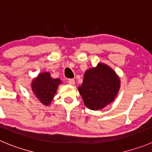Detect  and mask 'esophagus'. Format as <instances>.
<instances>
[{
  "mask_svg": "<svg viewBox=\"0 0 152 152\" xmlns=\"http://www.w3.org/2000/svg\"><path fill=\"white\" fill-rule=\"evenodd\" d=\"M68 83H69V85H70V86H74L75 80L73 79H69V80H68Z\"/></svg>",
  "mask_w": 152,
  "mask_h": 152,
  "instance_id": "34e87169",
  "label": "esophagus"
}]
</instances>
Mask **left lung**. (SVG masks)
<instances>
[{
  "label": "left lung",
  "instance_id": "left-lung-1",
  "mask_svg": "<svg viewBox=\"0 0 152 152\" xmlns=\"http://www.w3.org/2000/svg\"><path fill=\"white\" fill-rule=\"evenodd\" d=\"M120 86V78L114 69L100 62L95 67L86 70L78 90L87 108L100 110L115 100Z\"/></svg>",
  "mask_w": 152,
  "mask_h": 152
}]
</instances>
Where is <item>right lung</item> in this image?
Segmentation results:
<instances>
[{
	"label": "right lung",
	"mask_w": 152,
	"mask_h": 152,
	"mask_svg": "<svg viewBox=\"0 0 152 152\" xmlns=\"http://www.w3.org/2000/svg\"><path fill=\"white\" fill-rule=\"evenodd\" d=\"M61 83L60 79L52 78L49 72H42L32 79L31 86L38 100L45 106H49Z\"/></svg>",
	"instance_id": "1"
}]
</instances>
